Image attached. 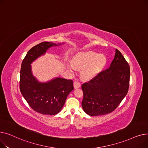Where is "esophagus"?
<instances>
[{"label": "esophagus", "instance_id": "obj_1", "mask_svg": "<svg viewBox=\"0 0 148 148\" xmlns=\"http://www.w3.org/2000/svg\"><path fill=\"white\" fill-rule=\"evenodd\" d=\"M81 86V84L80 82L75 81L74 82V87L75 89H78Z\"/></svg>", "mask_w": 148, "mask_h": 148}]
</instances>
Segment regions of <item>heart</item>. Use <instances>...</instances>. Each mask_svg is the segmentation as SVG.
I'll use <instances>...</instances> for the list:
<instances>
[{
  "label": "heart",
  "mask_w": 148,
  "mask_h": 148,
  "mask_svg": "<svg viewBox=\"0 0 148 148\" xmlns=\"http://www.w3.org/2000/svg\"><path fill=\"white\" fill-rule=\"evenodd\" d=\"M107 59L103 54L92 51L79 52L74 56L71 64H68L67 68L73 72L75 68L82 69L81 75L84 79L94 78L105 66Z\"/></svg>",
  "instance_id": "heart-1"
}]
</instances>
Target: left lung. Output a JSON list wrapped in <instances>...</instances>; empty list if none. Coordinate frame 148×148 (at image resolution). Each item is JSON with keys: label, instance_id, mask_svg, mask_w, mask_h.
Returning <instances> with one entry per match:
<instances>
[{"label": "left lung", "instance_id": "left-lung-1", "mask_svg": "<svg viewBox=\"0 0 148 148\" xmlns=\"http://www.w3.org/2000/svg\"><path fill=\"white\" fill-rule=\"evenodd\" d=\"M130 77L128 62L116 49L110 67L82 84V105L84 112L91 116H97L114 111L127 94Z\"/></svg>", "mask_w": 148, "mask_h": 148}]
</instances>
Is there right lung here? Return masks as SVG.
Masks as SVG:
<instances>
[{"instance_id":"right-lung-1","label":"right lung","mask_w":148,"mask_h":148,"mask_svg":"<svg viewBox=\"0 0 148 148\" xmlns=\"http://www.w3.org/2000/svg\"><path fill=\"white\" fill-rule=\"evenodd\" d=\"M62 44L42 42L32 47L23 60L20 74V90L33 110L42 114L58 113L68 94L74 89L72 80L56 77L47 82H40L32 72L31 64L53 46Z\"/></svg>"}]
</instances>
